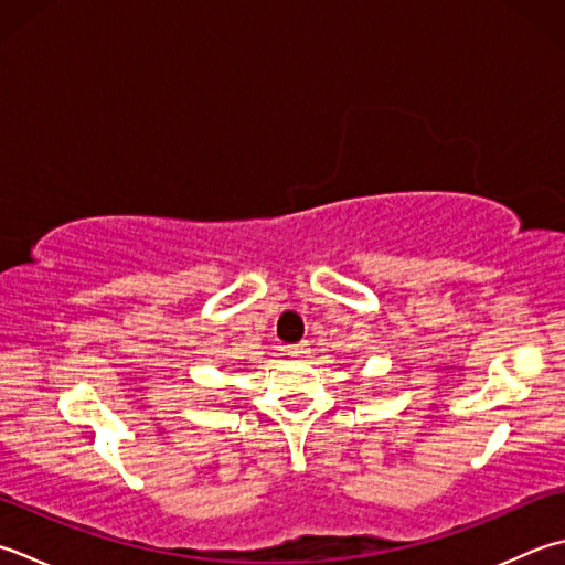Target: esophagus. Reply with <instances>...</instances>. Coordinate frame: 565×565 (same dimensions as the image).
Here are the masks:
<instances>
[{"mask_svg":"<svg viewBox=\"0 0 565 565\" xmlns=\"http://www.w3.org/2000/svg\"><path fill=\"white\" fill-rule=\"evenodd\" d=\"M308 352H311V348H308V340H303V342H296V345H291V348H289V355H291V358H296V360L308 358Z\"/></svg>","mask_w":565,"mask_h":565,"instance_id":"34e87169","label":"esophagus"}]
</instances>
